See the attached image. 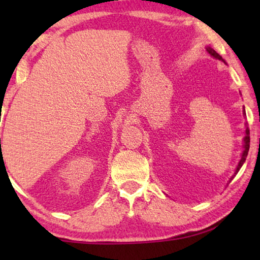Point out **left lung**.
<instances>
[{"instance_id":"1","label":"left lung","mask_w":260,"mask_h":260,"mask_svg":"<svg viewBox=\"0 0 260 260\" xmlns=\"http://www.w3.org/2000/svg\"><path fill=\"white\" fill-rule=\"evenodd\" d=\"M206 51H207V52H208V54L211 55V56H213V58H215V59H218V60H221V61L225 62V60L222 59V56H221V55H219L218 53H216V52L214 51V49H213L212 47H207V48H206ZM244 115H245V111H244ZM243 148H244V150H243V154H241L240 161H239V163H238L236 172H234V175H233L232 177H231L230 182H231V181H232L233 177L237 175L238 172H239L240 168H241V167H243V165H244V162L246 161V157H247V154H248V149H250V130H248L247 125H246V130H245V137H244V144H243Z\"/></svg>"}]
</instances>
